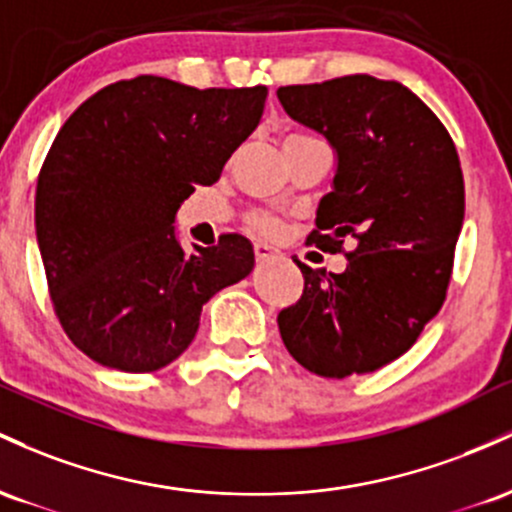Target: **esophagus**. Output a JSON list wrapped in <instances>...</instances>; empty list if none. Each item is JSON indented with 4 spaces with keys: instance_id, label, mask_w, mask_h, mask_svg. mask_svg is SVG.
Here are the masks:
<instances>
[{
    "instance_id": "obj_1",
    "label": "esophagus",
    "mask_w": 512,
    "mask_h": 512,
    "mask_svg": "<svg viewBox=\"0 0 512 512\" xmlns=\"http://www.w3.org/2000/svg\"><path fill=\"white\" fill-rule=\"evenodd\" d=\"M254 254H256V261H275V258H283L278 249H273V246L268 244H256L254 246Z\"/></svg>"
}]
</instances>
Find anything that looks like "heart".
<instances>
[{
  "instance_id": "heart-1",
  "label": "heart",
  "mask_w": 512,
  "mask_h": 512,
  "mask_svg": "<svg viewBox=\"0 0 512 512\" xmlns=\"http://www.w3.org/2000/svg\"><path fill=\"white\" fill-rule=\"evenodd\" d=\"M304 140H312V137L287 135L285 145H292V142H304ZM251 225H254L258 232H263V234H278L280 232V222L273 220L271 215H263V212H254V215H251Z\"/></svg>"
}]
</instances>
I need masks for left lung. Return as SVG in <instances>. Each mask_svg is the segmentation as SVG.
I'll list each match as a JSON object with an SVG mask.
<instances>
[{
  "label": "left lung",
  "mask_w": 512,
  "mask_h": 512,
  "mask_svg": "<svg viewBox=\"0 0 512 512\" xmlns=\"http://www.w3.org/2000/svg\"><path fill=\"white\" fill-rule=\"evenodd\" d=\"M278 101L336 152L309 244L341 251L343 273L300 266L304 290L278 314L292 358L343 380L404 355L440 312L464 220L455 142L438 116L399 82L370 74L280 86Z\"/></svg>",
  "instance_id": "1"
}]
</instances>
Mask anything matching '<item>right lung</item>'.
I'll return each mask as SVG.
<instances>
[{
	"instance_id": "1",
	"label": "right lung",
	"mask_w": 512,
	"mask_h": 512,
	"mask_svg": "<svg viewBox=\"0 0 512 512\" xmlns=\"http://www.w3.org/2000/svg\"><path fill=\"white\" fill-rule=\"evenodd\" d=\"M266 96L142 74L96 91L57 132L36 237L57 319L91 360L162 370L191 346L203 304L254 271L241 234L186 254L174 222L256 130Z\"/></svg>"
}]
</instances>
